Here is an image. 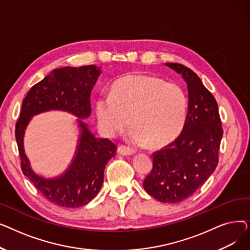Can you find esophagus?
<instances>
[{
	"instance_id": "obj_1",
	"label": "esophagus",
	"mask_w": 250,
	"mask_h": 250,
	"mask_svg": "<svg viewBox=\"0 0 250 250\" xmlns=\"http://www.w3.org/2000/svg\"><path fill=\"white\" fill-rule=\"evenodd\" d=\"M117 152H118V154L124 155V156H129V155H133L135 153V151L132 148L126 147V146H120L117 148Z\"/></svg>"
}]
</instances>
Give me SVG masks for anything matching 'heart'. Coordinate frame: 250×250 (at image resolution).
<instances>
[{"mask_svg": "<svg viewBox=\"0 0 250 250\" xmlns=\"http://www.w3.org/2000/svg\"><path fill=\"white\" fill-rule=\"evenodd\" d=\"M188 100L176 83L146 75L130 74L113 83L111 92H102L96 100V115L102 132L116 137L127 126V138L137 145L147 142L159 147L173 140L185 125Z\"/></svg>", "mask_w": 250, "mask_h": 250, "instance_id": "b5f03b06", "label": "heart"}]
</instances>
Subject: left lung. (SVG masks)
Returning a JSON list of instances; mask_svg holds the SVG:
<instances>
[{
	"label": "left lung",
	"instance_id": "left-lung-1",
	"mask_svg": "<svg viewBox=\"0 0 250 250\" xmlns=\"http://www.w3.org/2000/svg\"><path fill=\"white\" fill-rule=\"evenodd\" d=\"M165 64L188 84L187 120L171 144L153 153V169L143 187L159 202L176 204L189 198L215 171L223 128L217 101L198 75L181 63Z\"/></svg>",
	"mask_w": 250,
	"mask_h": 250
}]
</instances>
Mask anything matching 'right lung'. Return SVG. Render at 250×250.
I'll use <instances>...</instances> for the list:
<instances>
[{
	"label": "right lung",
	"instance_id": "right-lung-1",
	"mask_svg": "<svg viewBox=\"0 0 250 250\" xmlns=\"http://www.w3.org/2000/svg\"><path fill=\"white\" fill-rule=\"evenodd\" d=\"M100 73V68L93 64L56 69L32 86L22 102L15 129L22 172L49 202L59 207L78 208L94 199L103 185L105 166L116 152L114 143L96 138L82 121L91 114V91ZM49 110H62L77 116L81 136L69 168L61 177L44 179L31 169L22 139L32 116Z\"/></svg>",
	"mask_w": 250,
	"mask_h": 250
}]
</instances>
